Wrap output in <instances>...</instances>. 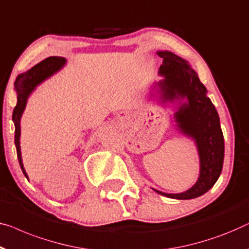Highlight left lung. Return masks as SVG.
Segmentation results:
<instances>
[{"label":"left lung","mask_w":249,"mask_h":249,"mask_svg":"<svg viewBox=\"0 0 249 249\" xmlns=\"http://www.w3.org/2000/svg\"><path fill=\"white\" fill-rule=\"evenodd\" d=\"M163 58L160 74L165 76L158 83L164 101L186 98L175 112V121L183 133L196 140L200 156V176L190 190L183 193H157L172 199H194L208 192L221 174L225 142L217 110L207 96V89L186 60L171 52H158Z\"/></svg>","instance_id":"left-lung-1"}]
</instances>
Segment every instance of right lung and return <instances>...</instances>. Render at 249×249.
<instances>
[{
	"label": "right lung",
	"instance_id": "right-lung-1",
	"mask_svg": "<svg viewBox=\"0 0 249 249\" xmlns=\"http://www.w3.org/2000/svg\"><path fill=\"white\" fill-rule=\"evenodd\" d=\"M66 59L64 57H48L45 60H42L39 64L36 65L29 70L26 73L19 75L17 77L16 83H14V88L18 93V103L16 107L13 110V116L12 119L14 121V125H16V135H14V143L17 147V155L18 160H19L20 167L22 169L23 174L28 178V175L26 171H24L23 164H22V158H21V148H20V120L22 112L26 107L28 96L30 93L34 91V89L37 86L39 83L45 81L47 77H49L50 75H53L55 71H59L62 68Z\"/></svg>",
	"mask_w": 249,
	"mask_h": 249
}]
</instances>
